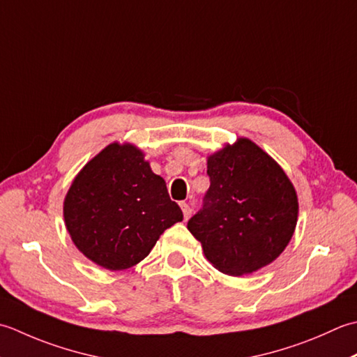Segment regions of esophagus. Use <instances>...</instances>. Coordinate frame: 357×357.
Listing matches in <instances>:
<instances>
[{"label": "esophagus", "instance_id": "obj_1", "mask_svg": "<svg viewBox=\"0 0 357 357\" xmlns=\"http://www.w3.org/2000/svg\"><path fill=\"white\" fill-rule=\"evenodd\" d=\"M180 206H181V211H183L185 220H188L189 217H191V214H192V205L189 202H181Z\"/></svg>", "mask_w": 357, "mask_h": 357}]
</instances>
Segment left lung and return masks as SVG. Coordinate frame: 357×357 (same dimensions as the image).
<instances>
[{"label": "left lung", "instance_id": "left-lung-1", "mask_svg": "<svg viewBox=\"0 0 357 357\" xmlns=\"http://www.w3.org/2000/svg\"><path fill=\"white\" fill-rule=\"evenodd\" d=\"M209 189L188 222L206 259L229 275L271 264L294 234L299 203L280 166L248 138L208 157Z\"/></svg>", "mask_w": 357, "mask_h": 357}]
</instances>
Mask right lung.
<instances>
[{"label":"right lung","instance_id":"right-lung-1","mask_svg":"<svg viewBox=\"0 0 357 357\" xmlns=\"http://www.w3.org/2000/svg\"><path fill=\"white\" fill-rule=\"evenodd\" d=\"M72 242L93 264L111 271L137 265L183 213L143 152L111 143L72 181L64 199Z\"/></svg>","mask_w":357,"mask_h":357}]
</instances>
